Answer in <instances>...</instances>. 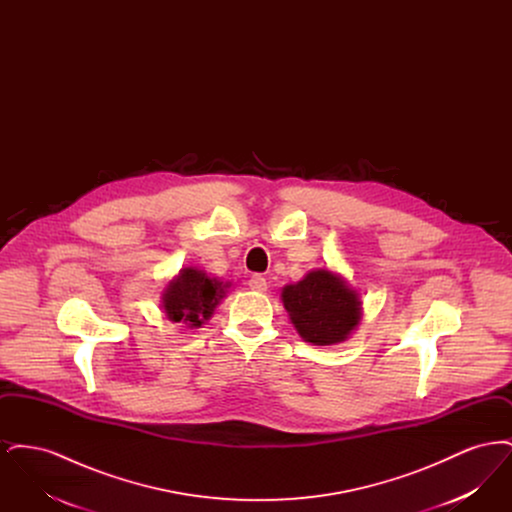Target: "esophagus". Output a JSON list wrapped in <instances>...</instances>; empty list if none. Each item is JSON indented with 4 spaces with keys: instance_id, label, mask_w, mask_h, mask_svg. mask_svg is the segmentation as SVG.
Segmentation results:
<instances>
[{
    "instance_id": "obj_1",
    "label": "esophagus",
    "mask_w": 512,
    "mask_h": 512,
    "mask_svg": "<svg viewBox=\"0 0 512 512\" xmlns=\"http://www.w3.org/2000/svg\"><path fill=\"white\" fill-rule=\"evenodd\" d=\"M247 284H249V288L255 290V292H265V290H267V280H265V276H261V274H253Z\"/></svg>"
}]
</instances>
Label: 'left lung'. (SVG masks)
<instances>
[{
  "instance_id": "8db88e82",
  "label": "left lung",
  "mask_w": 512,
  "mask_h": 512,
  "mask_svg": "<svg viewBox=\"0 0 512 512\" xmlns=\"http://www.w3.org/2000/svg\"><path fill=\"white\" fill-rule=\"evenodd\" d=\"M282 301L299 336L313 345L343 341L361 320V301L340 276L326 268L286 286Z\"/></svg>"
}]
</instances>
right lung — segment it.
I'll return each mask as SVG.
<instances>
[{
    "label": "right lung",
    "instance_id": "1",
    "mask_svg": "<svg viewBox=\"0 0 512 512\" xmlns=\"http://www.w3.org/2000/svg\"><path fill=\"white\" fill-rule=\"evenodd\" d=\"M228 284L207 276L203 270L184 268L163 293V307L174 322H184L190 328H199L213 315L224 297Z\"/></svg>",
    "mask_w": 512,
    "mask_h": 512
}]
</instances>
